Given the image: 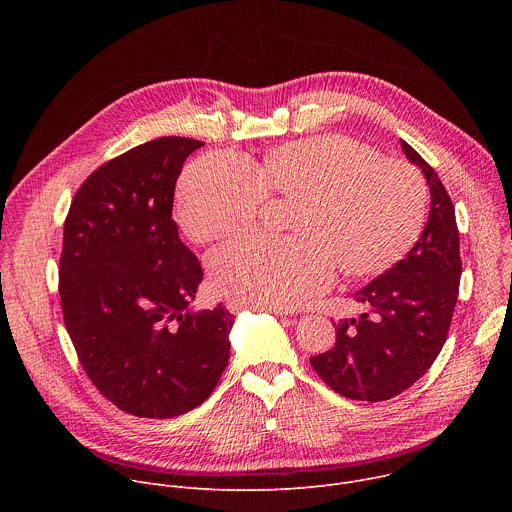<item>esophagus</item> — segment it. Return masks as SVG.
Masks as SVG:
<instances>
[{"label":"esophagus","mask_w":512,"mask_h":512,"mask_svg":"<svg viewBox=\"0 0 512 512\" xmlns=\"http://www.w3.org/2000/svg\"><path fill=\"white\" fill-rule=\"evenodd\" d=\"M225 306H227V310L229 312H241V310H245V308H249L247 304H243V302H239V300H227L225 302ZM269 312H273V314H279V316H287V314H291V310H285V308H267Z\"/></svg>","instance_id":"obj_1"}]
</instances>
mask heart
I'll use <instances>...</instances> for the list:
<instances>
[{"label":"heart","mask_w":512,"mask_h":512,"mask_svg":"<svg viewBox=\"0 0 512 512\" xmlns=\"http://www.w3.org/2000/svg\"><path fill=\"white\" fill-rule=\"evenodd\" d=\"M267 196L289 200L291 237L247 235L210 255L212 285L257 308H296L334 281L391 269L427 214L421 174L344 135L279 145L255 168L231 152L192 162L178 182L176 218L192 243L249 227Z\"/></svg>","instance_id":"obj_1"}]
</instances>
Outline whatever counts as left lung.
<instances>
[{
  "label": "left lung",
  "mask_w": 512,
  "mask_h": 512,
  "mask_svg": "<svg viewBox=\"0 0 512 512\" xmlns=\"http://www.w3.org/2000/svg\"><path fill=\"white\" fill-rule=\"evenodd\" d=\"M401 148L429 186L425 229L405 259L354 291L367 312L334 324L336 344L310 358L332 391L356 401H387L419 381L446 342L458 302L462 261L452 198L407 141Z\"/></svg>",
  "instance_id": "left-lung-1"
}]
</instances>
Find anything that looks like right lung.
Listing matches in <instances>:
<instances>
[{
	"instance_id": "add662e5",
	"label": "right lung",
	"mask_w": 512,
	"mask_h": 512,
	"mask_svg": "<svg viewBox=\"0 0 512 512\" xmlns=\"http://www.w3.org/2000/svg\"><path fill=\"white\" fill-rule=\"evenodd\" d=\"M202 141L160 137L95 170L72 198L58 269L68 336L93 385L125 413L182 415L229 364L235 316L192 312L202 281L178 237L174 188Z\"/></svg>"
}]
</instances>
